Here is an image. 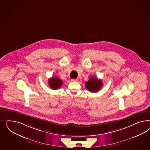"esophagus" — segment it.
I'll use <instances>...</instances> for the list:
<instances>
[{
    "label": "esophagus",
    "mask_w": 150,
    "mask_h": 150,
    "mask_svg": "<svg viewBox=\"0 0 150 150\" xmlns=\"http://www.w3.org/2000/svg\"><path fill=\"white\" fill-rule=\"evenodd\" d=\"M71 81L73 82L77 81V79H72Z\"/></svg>",
    "instance_id": "obj_1"
}]
</instances>
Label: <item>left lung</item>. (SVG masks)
<instances>
[{
  "label": "left lung",
  "instance_id": "8db88e82",
  "mask_svg": "<svg viewBox=\"0 0 150 150\" xmlns=\"http://www.w3.org/2000/svg\"><path fill=\"white\" fill-rule=\"evenodd\" d=\"M103 86V83L100 80L95 76H92L88 81L85 83V86L88 91L96 92L99 91Z\"/></svg>",
  "mask_w": 150,
  "mask_h": 150
}]
</instances>
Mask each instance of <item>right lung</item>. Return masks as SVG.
Wrapping results in <instances>:
<instances>
[{
	"instance_id": "obj_1",
	"label": "right lung",
	"mask_w": 150,
	"mask_h": 150,
	"mask_svg": "<svg viewBox=\"0 0 150 150\" xmlns=\"http://www.w3.org/2000/svg\"><path fill=\"white\" fill-rule=\"evenodd\" d=\"M48 83L50 88L52 89L57 90L62 86L63 82L59 77L54 76L50 78V79L48 80Z\"/></svg>"
}]
</instances>
